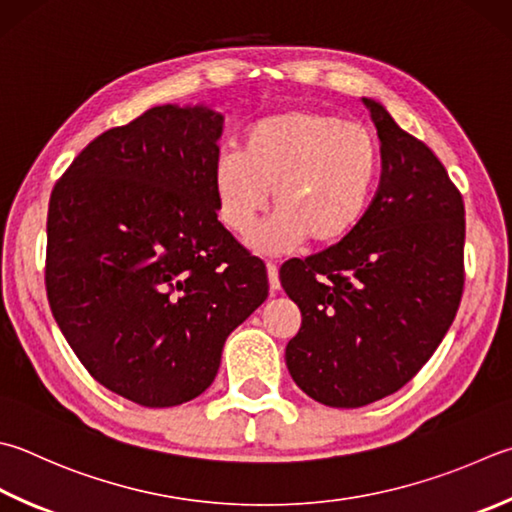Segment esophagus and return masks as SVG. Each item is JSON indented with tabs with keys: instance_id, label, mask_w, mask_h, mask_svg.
Wrapping results in <instances>:
<instances>
[{
	"instance_id": "34e87169",
	"label": "esophagus",
	"mask_w": 512,
	"mask_h": 512,
	"mask_svg": "<svg viewBox=\"0 0 512 512\" xmlns=\"http://www.w3.org/2000/svg\"><path fill=\"white\" fill-rule=\"evenodd\" d=\"M267 276H269V287H272V292H278V289H281V278H278L276 263H267Z\"/></svg>"
}]
</instances>
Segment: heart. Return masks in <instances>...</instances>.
I'll return each instance as SVG.
<instances>
[{
	"instance_id": "1",
	"label": "heart",
	"mask_w": 512,
	"mask_h": 512,
	"mask_svg": "<svg viewBox=\"0 0 512 512\" xmlns=\"http://www.w3.org/2000/svg\"><path fill=\"white\" fill-rule=\"evenodd\" d=\"M381 149L363 124L323 111L260 118L240 151H220L211 173L218 218L243 236L269 205L272 218L254 234L260 249L334 245L352 234L374 198Z\"/></svg>"
}]
</instances>
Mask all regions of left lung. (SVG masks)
I'll use <instances>...</instances> for the list:
<instances>
[{"label": "left lung", "mask_w": 512, "mask_h": 512, "mask_svg": "<svg viewBox=\"0 0 512 512\" xmlns=\"http://www.w3.org/2000/svg\"><path fill=\"white\" fill-rule=\"evenodd\" d=\"M363 104L381 140L368 211L341 243L281 267L303 316L285 347L287 370L332 408L401 390L450 330L466 281V211L455 182L379 102Z\"/></svg>", "instance_id": "obj_1"}]
</instances>
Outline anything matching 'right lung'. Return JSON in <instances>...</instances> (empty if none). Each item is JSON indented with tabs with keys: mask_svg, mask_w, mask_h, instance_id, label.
Masks as SVG:
<instances>
[{
	"mask_svg": "<svg viewBox=\"0 0 512 512\" xmlns=\"http://www.w3.org/2000/svg\"><path fill=\"white\" fill-rule=\"evenodd\" d=\"M220 133L207 106H153L82 149L48 202L55 321L95 381L147 408L205 392L269 292L263 260L218 220Z\"/></svg>",
	"mask_w": 512,
	"mask_h": 512,
	"instance_id": "1",
	"label": "right lung"
}]
</instances>
